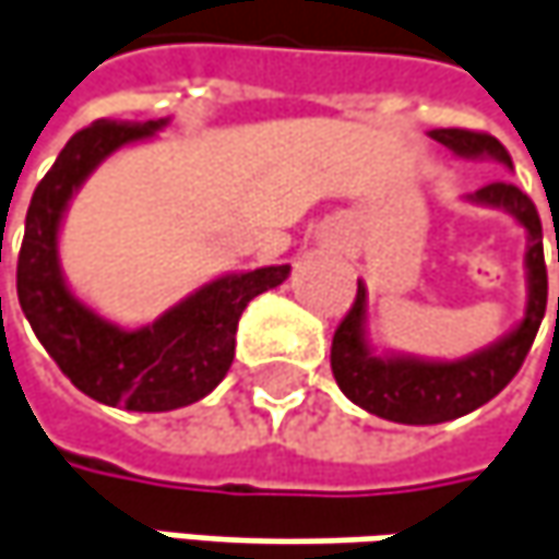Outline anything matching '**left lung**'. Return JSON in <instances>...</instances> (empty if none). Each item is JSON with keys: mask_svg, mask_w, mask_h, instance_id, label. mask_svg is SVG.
Listing matches in <instances>:
<instances>
[{"mask_svg": "<svg viewBox=\"0 0 559 559\" xmlns=\"http://www.w3.org/2000/svg\"><path fill=\"white\" fill-rule=\"evenodd\" d=\"M431 138L462 159H497L507 169H513L507 147L490 134L465 131V128H433ZM468 201L507 210L525 229V286H528L525 314L497 343L472 355L453 358V361L403 355V352H374L368 343V289L358 280L355 305L333 333L330 368L340 390L352 403L361 405L377 418L400 421V425H440V421H453L475 412L478 405L490 403L516 377L535 343L538 326L545 321V245H542V219L532 198L522 194L513 182H490L478 188L475 194H468Z\"/></svg>", "mask_w": 559, "mask_h": 559, "instance_id": "left-lung-1", "label": "left lung"}]
</instances>
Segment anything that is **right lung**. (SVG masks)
I'll list each match as a JSON object with an SVG mask.
<instances>
[{"instance_id": "add662e5", "label": "right lung", "mask_w": 559, "mask_h": 559, "mask_svg": "<svg viewBox=\"0 0 559 559\" xmlns=\"http://www.w3.org/2000/svg\"><path fill=\"white\" fill-rule=\"evenodd\" d=\"M166 126L169 119H99L78 131L31 198L17 254V301L43 349L81 393L131 412H169L204 400L236 358L238 318L248 301L289 276V264L223 273L134 330L106 321L71 293L59 261L71 198L106 156L151 141Z\"/></svg>"}]
</instances>
